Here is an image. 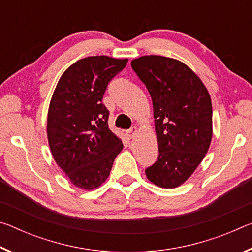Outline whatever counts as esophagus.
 Instances as JSON below:
<instances>
[{"mask_svg": "<svg viewBox=\"0 0 252 252\" xmlns=\"http://www.w3.org/2000/svg\"><path fill=\"white\" fill-rule=\"evenodd\" d=\"M136 132H138V127L132 126L130 130L126 131V133H127V136H129L130 139H132V138H134V135L136 134Z\"/></svg>", "mask_w": 252, "mask_h": 252, "instance_id": "esophagus-1", "label": "esophagus"}]
</instances>
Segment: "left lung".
<instances>
[{"label": "left lung", "instance_id": "left-lung-1", "mask_svg": "<svg viewBox=\"0 0 252 252\" xmlns=\"http://www.w3.org/2000/svg\"><path fill=\"white\" fill-rule=\"evenodd\" d=\"M131 66L153 104L158 160L146 169L156 186H181L201 163L212 139V104L199 76L178 60L146 55Z\"/></svg>", "mask_w": 252, "mask_h": 252}]
</instances>
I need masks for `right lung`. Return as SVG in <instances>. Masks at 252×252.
<instances>
[{
	"label": "right lung",
	"instance_id": "obj_1",
	"mask_svg": "<svg viewBox=\"0 0 252 252\" xmlns=\"http://www.w3.org/2000/svg\"><path fill=\"white\" fill-rule=\"evenodd\" d=\"M126 63L127 59L106 55L81 59L67 67L53 92L46 126L51 153L81 189L100 187L123 148L121 139L109 129V110L102 99L110 81Z\"/></svg>",
	"mask_w": 252,
	"mask_h": 252
}]
</instances>
